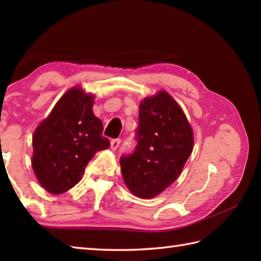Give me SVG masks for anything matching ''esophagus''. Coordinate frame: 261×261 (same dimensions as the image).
I'll use <instances>...</instances> for the list:
<instances>
[{"mask_svg":"<svg viewBox=\"0 0 261 261\" xmlns=\"http://www.w3.org/2000/svg\"><path fill=\"white\" fill-rule=\"evenodd\" d=\"M120 143H121V139H112V140H111V149H112V150L118 149V147L120 146Z\"/></svg>","mask_w":261,"mask_h":261,"instance_id":"1","label":"esophagus"}]
</instances>
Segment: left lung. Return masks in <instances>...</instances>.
<instances>
[{"mask_svg": "<svg viewBox=\"0 0 261 261\" xmlns=\"http://www.w3.org/2000/svg\"><path fill=\"white\" fill-rule=\"evenodd\" d=\"M137 146L120 158L122 176L132 194L152 198L177 179L191 156L194 137L182 110L167 92L139 105Z\"/></svg>", "mask_w": 261, "mask_h": 261, "instance_id": "left-lung-1", "label": "left lung"}]
</instances>
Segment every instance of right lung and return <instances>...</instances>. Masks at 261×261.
<instances>
[{"instance_id": "add662e5", "label": "right lung", "mask_w": 261, "mask_h": 261, "mask_svg": "<svg viewBox=\"0 0 261 261\" xmlns=\"http://www.w3.org/2000/svg\"><path fill=\"white\" fill-rule=\"evenodd\" d=\"M93 99L82 88H70L33 134L32 168L49 193L69 191L94 154L110 147L102 121L93 113Z\"/></svg>"}]
</instances>
